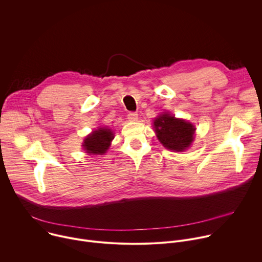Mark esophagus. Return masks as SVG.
<instances>
[{
	"label": "esophagus",
	"mask_w": 262,
	"mask_h": 262,
	"mask_svg": "<svg viewBox=\"0 0 262 262\" xmlns=\"http://www.w3.org/2000/svg\"><path fill=\"white\" fill-rule=\"evenodd\" d=\"M127 119L130 121H137L138 120V113L136 112H129L127 114Z\"/></svg>",
	"instance_id": "esophagus-1"
}]
</instances>
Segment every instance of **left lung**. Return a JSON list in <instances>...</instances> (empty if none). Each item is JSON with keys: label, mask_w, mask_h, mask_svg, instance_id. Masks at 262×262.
Returning a JSON list of instances; mask_svg holds the SVG:
<instances>
[{"label": "left lung", "mask_w": 262, "mask_h": 262, "mask_svg": "<svg viewBox=\"0 0 262 262\" xmlns=\"http://www.w3.org/2000/svg\"><path fill=\"white\" fill-rule=\"evenodd\" d=\"M160 142L170 150L183 151L194 140L193 124L182 119H176L169 114H163L154 122Z\"/></svg>", "instance_id": "1"}]
</instances>
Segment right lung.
Returning <instances> with one entry per match:
<instances>
[{
	"label": "right lung",
	"instance_id": "right-lung-1",
	"mask_svg": "<svg viewBox=\"0 0 262 262\" xmlns=\"http://www.w3.org/2000/svg\"><path fill=\"white\" fill-rule=\"evenodd\" d=\"M114 134L107 128H99L89 135L84 141V148L87 154L102 155L110 146L111 141L113 140Z\"/></svg>",
	"mask_w": 262,
	"mask_h": 262
}]
</instances>
